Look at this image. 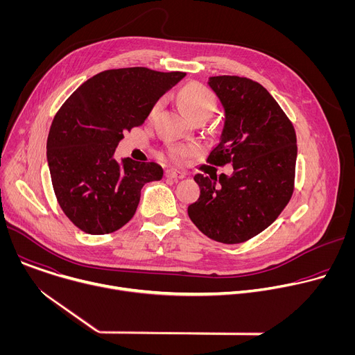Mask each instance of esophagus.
<instances>
[{
  "instance_id": "esophagus-1",
  "label": "esophagus",
  "mask_w": 355,
  "mask_h": 355,
  "mask_svg": "<svg viewBox=\"0 0 355 355\" xmlns=\"http://www.w3.org/2000/svg\"><path fill=\"white\" fill-rule=\"evenodd\" d=\"M166 177L167 178H174V180H181L185 177V174L180 170H174V168H170L166 171Z\"/></svg>"
}]
</instances>
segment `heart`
<instances>
[{
    "instance_id": "b5f03b06",
    "label": "heart",
    "mask_w": 355,
    "mask_h": 355,
    "mask_svg": "<svg viewBox=\"0 0 355 355\" xmlns=\"http://www.w3.org/2000/svg\"><path fill=\"white\" fill-rule=\"evenodd\" d=\"M178 103L184 114L191 119L199 114L211 115L215 110L216 101L211 89L198 83H189L184 85L178 92ZM160 110V103H157L150 111V118H153ZM193 151L192 147L187 146H173L170 148V156L174 160H182Z\"/></svg>"
}]
</instances>
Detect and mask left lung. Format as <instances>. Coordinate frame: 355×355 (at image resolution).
<instances>
[{
	"mask_svg": "<svg viewBox=\"0 0 355 355\" xmlns=\"http://www.w3.org/2000/svg\"><path fill=\"white\" fill-rule=\"evenodd\" d=\"M223 108L222 130L208 162L233 164L232 175L196 174L199 199L188 207L193 225L212 240L237 244L266 230L293 191L296 135L272 95L237 77L208 78Z\"/></svg>",
	"mask_w": 355,
	"mask_h": 355,
	"instance_id": "1",
	"label": "left lung"
}]
</instances>
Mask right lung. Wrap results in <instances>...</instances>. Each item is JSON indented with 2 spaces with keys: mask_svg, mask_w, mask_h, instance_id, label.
Here are the masks:
<instances>
[{
  "mask_svg": "<svg viewBox=\"0 0 355 355\" xmlns=\"http://www.w3.org/2000/svg\"><path fill=\"white\" fill-rule=\"evenodd\" d=\"M187 74L146 67L107 70L81 84L56 114L47 164L59 205L83 232L107 234L135 215L144 184L160 181L157 163L115 159L123 132L144 123L151 108Z\"/></svg>",
  "mask_w": 355,
  "mask_h": 355,
  "instance_id": "obj_1",
  "label": "right lung"
}]
</instances>
